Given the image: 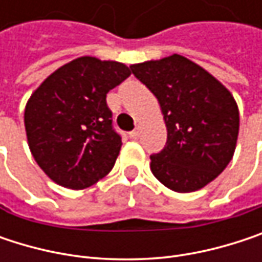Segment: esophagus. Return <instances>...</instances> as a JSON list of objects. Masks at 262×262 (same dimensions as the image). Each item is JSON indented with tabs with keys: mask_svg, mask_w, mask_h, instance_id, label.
Segmentation results:
<instances>
[{
	"mask_svg": "<svg viewBox=\"0 0 262 262\" xmlns=\"http://www.w3.org/2000/svg\"><path fill=\"white\" fill-rule=\"evenodd\" d=\"M139 135H141V127H139V126H136V127H135V130L130 132V138H133V139H138V138H139Z\"/></svg>",
	"mask_w": 262,
	"mask_h": 262,
	"instance_id": "34e87169",
	"label": "esophagus"
}]
</instances>
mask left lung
Wrapping results in <instances>:
<instances>
[{"mask_svg":"<svg viewBox=\"0 0 262 262\" xmlns=\"http://www.w3.org/2000/svg\"><path fill=\"white\" fill-rule=\"evenodd\" d=\"M130 70L158 98L167 126L164 150L150 156L155 178L176 192H192L212 182L235 151L239 114L232 94L179 54Z\"/></svg>","mask_w":262,"mask_h":262,"instance_id":"8db88e82","label":"left lung"}]
</instances>
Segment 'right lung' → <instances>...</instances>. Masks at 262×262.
I'll list each match as a JSON object with an SVG mask.
<instances>
[{"mask_svg":"<svg viewBox=\"0 0 262 262\" xmlns=\"http://www.w3.org/2000/svg\"><path fill=\"white\" fill-rule=\"evenodd\" d=\"M129 76L124 63L83 56L31 94L24 112L27 141L53 182L84 189L114 168L123 142L112 127L106 94Z\"/></svg>","mask_w":262,"mask_h":262,"instance_id":"obj_1","label":"right lung"}]
</instances>
